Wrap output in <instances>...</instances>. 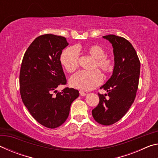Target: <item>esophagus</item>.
<instances>
[{"mask_svg":"<svg viewBox=\"0 0 158 158\" xmlns=\"http://www.w3.org/2000/svg\"><path fill=\"white\" fill-rule=\"evenodd\" d=\"M79 93H80V95H81V96H85V95H87V93L84 92V91H79Z\"/></svg>","mask_w":158,"mask_h":158,"instance_id":"esophagus-1","label":"esophagus"}]
</instances>
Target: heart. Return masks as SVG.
Segmentation results:
<instances>
[{
    "instance_id": "heart-1",
    "label": "heart",
    "mask_w": 158,
    "mask_h": 158,
    "mask_svg": "<svg viewBox=\"0 0 158 158\" xmlns=\"http://www.w3.org/2000/svg\"><path fill=\"white\" fill-rule=\"evenodd\" d=\"M79 48L69 47L62 53L60 56V63L69 73H74L79 68ZM84 52L95 59L93 69L99 68L103 73H111L114 68V62L111 58L106 56L105 50L100 45L90 44L84 48ZM102 80L100 71L93 72L80 71L74 74L70 79L71 86L74 89L90 90L100 84Z\"/></svg>"
}]
</instances>
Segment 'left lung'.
Masks as SVG:
<instances>
[{"mask_svg": "<svg viewBox=\"0 0 158 158\" xmlns=\"http://www.w3.org/2000/svg\"><path fill=\"white\" fill-rule=\"evenodd\" d=\"M114 48V68L111 78L100 89L107 95L98 93L100 102L92 110L98 123L110 125L123 117L135 101L139 85L140 61L132 44L115 35L103 36ZM108 95V99L106 96Z\"/></svg>", "mask_w": 158, "mask_h": 158, "instance_id": "1", "label": "left lung"}]
</instances>
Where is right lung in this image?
Masks as SVG:
<instances>
[{
	"label": "right lung",
	"mask_w": 158,
	"mask_h": 158,
	"mask_svg": "<svg viewBox=\"0 0 158 158\" xmlns=\"http://www.w3.org/2000/svg\"><path fill=\"white\" fill-rule=\"evenodd\" d=\"M68 45L65 37L42 35L28 47L21 65L19 89L23 102L39 123L51 129L65 123L71 104L79 95L73 88L65 87L61 92L56 90L67 84L60 59Z\"/></svg>",
	"instance_id": "add662e5"
}]
</instances>
